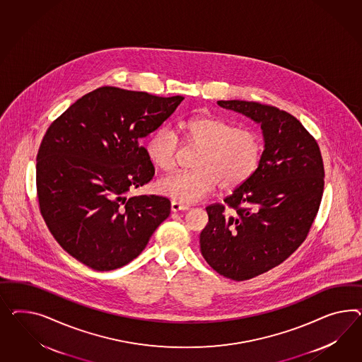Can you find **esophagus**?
Masks as SVG:
<instances>
[{
  "mask_svg": "<svg viewBox=\"0 0 362 362\" xmlns=\"http://www.w3.org/2000/svg\"><path fill=\"white\" fill-rule=\"evenodd\" d=\"M188 208H189V206H187V204H183V203H180V202H175V200L171 202V211H173V212L187 211Z\"/></svg>",
  "mask_w": 362,
  "mask_h": 362,
  "instance_id": "34e87169",
  "label": "esophagus"
}]
</instances>
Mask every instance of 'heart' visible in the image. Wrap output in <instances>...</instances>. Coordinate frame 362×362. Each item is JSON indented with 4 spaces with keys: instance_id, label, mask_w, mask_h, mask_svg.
<instances>
[{
    "instance_id": "b5f03b06",
    "label": "heart",
    "mask_w": 362,
    "mask_h": 362,
    "mask_svg": "<svg viewBox=\"0 0 362 362\" xmlns=\"http://www.w3.org/2000/svg\"><path fill=\"white\" fill-rule=\"evenodd\" d=\"M177 130L188 146L200 148L192 171H180L158 182V191L175 202L195 203L214 192L218 185L233 191L258 170L264 142L250 129L238 127L224 119L196 116L177 122ZM180 139L170 127H159L147 139L148 160L162 171L176 166Z\"/></svg>"
}]
</instances>
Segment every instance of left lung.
Returning a JSON list of instances; mask_svg holds the SVG:
<instances>
[{"label":"left lung","instance_id":"obj_1","mask_svg":"<svg viewBox=\"0 0 362 362\" xmlns=\"http://www.w3.org/2000/svg\"><path fill=\"white\" fill-rule=\"evenodd\" d=\"M261 124L264 150L255 175L224 204L206 206L200 250L225 278L246 281L282 264L303 244L324 191L316 139L293 115L257 101H217ZM229 207L233 212L226 211Z\"/></svg>","mask_w":362,"mask_h":362}]
</instances>
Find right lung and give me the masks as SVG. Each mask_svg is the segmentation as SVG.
<instances>
[{
    "instance_id": "add662e5",
    "label": "right lung",
    "mask_w": 362,
    "mask_h": 362,
    "mask_svg": "<svg viewBox=\"0 0 362 362\" xmlns=\"http://www.w3.org/2000/svg\"><path fill=\"white\" fill-rule=\"evenodd\" d=\"M183 100L107 86L78 98L49 125L37 154L40 215L78 262L98 272L125 266L170 215L167 197L127 194L156 173L141 138Z\"/></svg>"
}]
</instances>
